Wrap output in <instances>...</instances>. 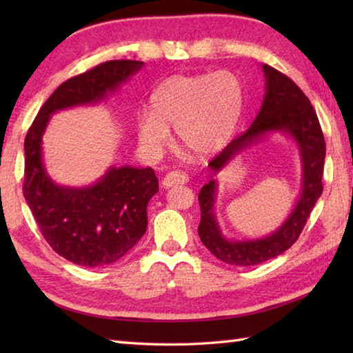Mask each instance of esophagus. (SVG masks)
<instances>
[{"label":"esophagus","mask_w":353,"mask_h":353,"mask_svg":"<svg viewBox=\"0 0 353 353\" xmlns=\"http://www.w3.org/2000/svg\"><path fill=\"white\" fill-rule=\"evenodd\" d=\"M185 183H188V176H186L185 172H181V171L168 172V174L165 176L163 181H162L163 188H171V186L185 185Z\"/></svg>","instance_id":"1"}]
</instances>
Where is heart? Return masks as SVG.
Instances as JSON below:
<instances>
[{
  "instance_id": "1",
  "label": "heart",
  "mask_w": 353,
  "mask_h": 353,
  "mask_svg": "<svg viewBox=\"0 0 353 353\" xmlns=\"http://www.w3.org/2000/svg\"><path fill=\"white\" fill-rule=\"evenodd\" d=\"M244 104L241 81L230 71L170 77L152 95V110L137 117V133L150 156H159L174 127L179 144L199 157L226 145Z\"/></svg>"
}]
</instances>
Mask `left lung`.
<instances>
[{
	"label": "left lung",
	"mask_w": 353,
	"mask_h": 353,
	"mask_svg": "<svg viewBox=\"0 0 353 353\" xmlns=\"http://www.w3.org/2000/svg\"><path fill=\"white\" fill-rule=\"evenodd\" d=\"M265 94L252 125L239 134L209 163L216 176L228 165L258 142L273 133H283L296 142L302 163V188L294 208L279 228L258 239H229L223 235L215 215L219 181L212 177L199 194L201 219L199 235L215 258L230 265H256L279 256L297 241L305 223L323 192L321 177L326 156L325 137L319 118L302 89L285 74L262 65Z\"/></svg>",
	"instance_id": "8db88e82"
}]
</instances>
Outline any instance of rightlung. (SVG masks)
<instances>
[{
	"label": "right lung",
	"instance_id": "1",
	"mask_svg": "<svg viewBox=\"0 0 353 353\" xmlns=\"http://www.w3.org/2000/svg\"><path fill=\"white\" fill-rule=\"evenodd\" d=\"M142 66L138 61H110L66 80L43 103L27 132L26 201L51 249L77 265L114 264L139 241L147 230V205L159 182L152 168L124 165L108 168L92 185H59L45 168L43 133L52 114L103 101Z\"/></svg>",
	"mask_w": 353,
	"mask_h": 353
}]
</instances>
